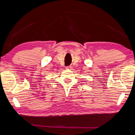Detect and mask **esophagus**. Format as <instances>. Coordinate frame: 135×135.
Masks as SVG:
<instances>
[{
    "mask_svg": "<svg viewBox=\"0 0 135 135\" xmlns=\"http://www.w3.org/2000/svg\"><path fill=\"white\" fill-rule=\"evenodd\" d=\"M72 66H67V67H66V68H67V69H68V70H71V69H72Z\"/></svg>",
    "mask_w": 135,
    "mask_h": 135,
    "instance_id": "obj_1",
    "label": "esophagus"
}]
</instances>
